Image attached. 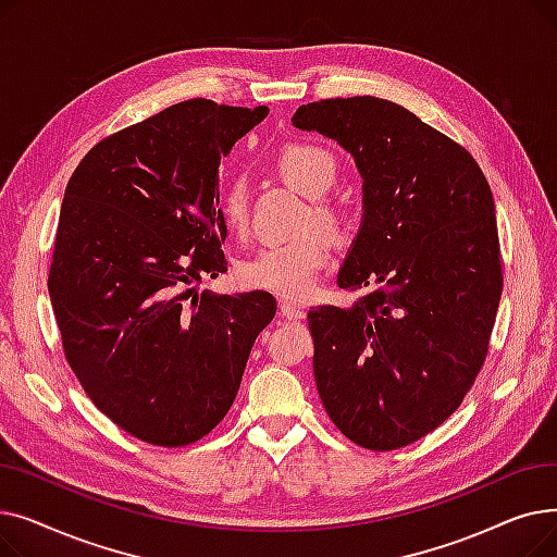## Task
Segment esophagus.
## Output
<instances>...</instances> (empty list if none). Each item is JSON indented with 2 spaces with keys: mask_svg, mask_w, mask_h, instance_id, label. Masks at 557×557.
Here are the masks:
<instances>
[{
  "mask_svg": "<svg viewBox=\"0 0 557 557\" xmlns=\"http://www.w3.org/2000/svg\"><path fill=\"white\" fill-rule=\"evenodd\" d=\"M280 313L288 320H302L305 318V309L300 305H294V302H286L282 300L280 302Z\"/></svg>",
  "mask_w": 557,
  "mask_h": 557,
  "instance_id": "esophagus-1",
  "label": "esophagus"
}]
</instances>
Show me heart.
<instances>
[{"instance_id":"heart-1","label":"heart","mask_w":557,"mask_h":557,"mask_svg":"<svg viewBox=\"0 0 557 557\" xmlns=\"http://www.w3.org/2000/svg\"><path fill=\"white\" fill-rule=\"evenodd\" d=\"M273 166L280 178L305 196H325L338 175V162L325 146L313 141H290L275 153ZM221 216L232 234H244L248 230V191L244 181L234 178L225 185L221 200ZM313 219L323 225L334 242H347L349 221L330 202L313 205ZM332 259V246L320 234H305V237L271 244L259 248L255 255L244 259L237 269L242 284L282 298H302L315 284L320 271Z\"/></svg>"}]
</instances>
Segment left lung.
Wrapping results in <instances>:
<instances>
[{"label":"left lung","instance_id":"8db88e82","mask_svg":"<svg viewBox=\"0 0 557 557\" xmlns=\"http://www.w3.org/2000/svg\"><path fill=\"white\" fill-rule=\"evenodd\" d=\"M290 122L338 141L363 178L336 282L366 294L307 313L318 395L352 443L406 447L456 411L487 355L504 288L490 185L460 144L386 99L315 101Z\"/></svg>","mask_w":557,"mask_h":557}]
</instances>
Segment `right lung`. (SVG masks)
Here are the masks:
<instances>
[{"label":"right lung","instance_id":"add662e5","mask_svg":"<svg viewBox=\"0 0 557 557\" xmlns=\"http://www.w3.org/2000/svg\"><path fill=\"white\" fill-rule=\"evenodd\" d=\"M267 114L175 103L101 139L67 183L49 271L65 357L99 411L144 443L208 435L275 315L269 290L193 296L227 271L221 158Z\"/></svg>","mask_w":557,"mask_h":557}]
</instances>
